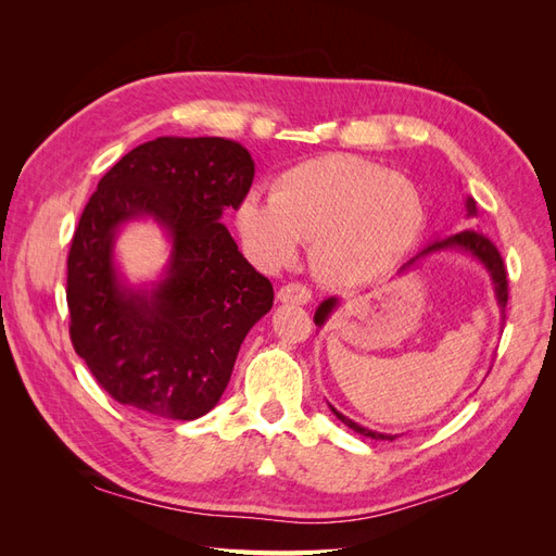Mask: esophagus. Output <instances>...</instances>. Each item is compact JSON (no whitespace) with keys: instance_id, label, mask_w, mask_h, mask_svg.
<instances>
[{"instance_id":"esophagus-1","label":"esophagus","mask_w":556,"mask_h":556,"mask_svg":"<svg viewBox=\"0 0 556 556\" xmlns=\"http://www.w3.org/2000/svg\"><path fill=\"white\" fill-rule=\"evenodd\" d=\"M311 299H313L311 290L306 288V285H301V282L282 285V288L278 290V301H282V304H296V306H304V304H308Z\"/></svg>"}]
</instances>
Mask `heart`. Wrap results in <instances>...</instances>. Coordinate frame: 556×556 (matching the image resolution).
Listing matches in <instances>:
<instances>
[{
  "instance_id": "1",
  "label": "heart",
  "mask_w": 556,
  "mask_h": 556,
  "mask_svg": "<svg viewBox=\"0 0 556 556\" xmlns=\"http://www.w3.org/2000/svg\"><path fill=\"white\" fill-rule=\"evenodd\" d=\"M425 199L417 185L355 155H325L282 172L271 197L248 192L237 229L264 268L294 262L313 241L317 276L336 288L371 285L403 262L422 237Z\"/></svg>"
}]
</instances>
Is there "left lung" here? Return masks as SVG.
Masks as SVG:
<instances>
[{"label": "left lung", "mask_w": 556, "mask_h": 556, "mask_svg": "<svg viewBox=\"0 0 556 556\" xmlns=\"http://www.w3.org/2000/svg\"><path fill=\"white\" fill-rule=\"evenodd\" d=\"M464 208H466V217H476L478 215L473 197H466ZM441 252H464V255H468L470 260H476L484 268L486 276H490V280L494 285V299H496V304H498L501 315H503V311H506V304H508L506 266H503V260L498 255V250L494 248V243L486 239L480 229H464V231L454 233V237H447V239H433L431 243H427L422 250H419L413 260H408L406 264L399 268V276L401 274H408L410 268H415L419 262H425V260H429L433 255H441ZM339 306H341V299L339 296L325 299L323 304H319L317 311H315V317H313L315 325L323 329L327 325V319L333 315V311L339 308ZM329 408H331V413L336 417L341 419L345 427H350L352 431L366 435V439H376V441H394V439H399V433H382V431H374V429L357 425L355 419H350L348 415L336 410L331 403H329Z\"/></svg>", "instance_id": "left-lung-1"}]
</instances>
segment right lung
Returning <instances> with one entry per match:
<instances>
[{"label": "right lung", "mask_w": 556, "mask_h": 556, "mask_svg": "<svg viewBox=\"0 0 556 556\" xmlns=\"http://www.w3.org/2000/svg\"><path fill=\"white\" fill-rule=\"evenodd\" d=\"M255 162L220 137L141 143L99 180L66 260L72 343L123 406L164 419L213 410L241 343L271 311L274 288L220 223L248 194ZM170 241L157 281L126 280L114 255L129 222Z\"/></svg>", "instance_id": "obj_1"}]
</instances>
